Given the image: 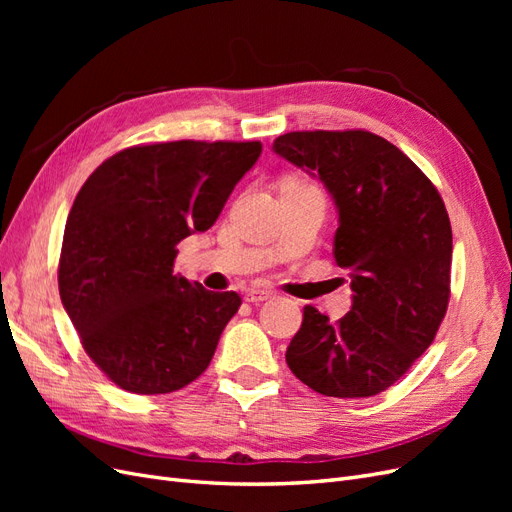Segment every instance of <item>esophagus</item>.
Listing matches in <instances>:
<instances>
[{
    "label": "esophagus",
    "mask_w": 512,
    "mask_h": 512,
    "mask_svg": "<svg viewBox=\"0 0 512 512\" xmlns=\"http://www.w3.org/2000/svg\"><path fill=\"white\" fill-rule=\"evenodd\" d=\"M273 290H267V288H258V286H252L250 290L245 292V301H250V303H262V301H267V299H271L273 297Z\"/></svg>",
    "instance_id": "esophagus-1"
}]
</instances>
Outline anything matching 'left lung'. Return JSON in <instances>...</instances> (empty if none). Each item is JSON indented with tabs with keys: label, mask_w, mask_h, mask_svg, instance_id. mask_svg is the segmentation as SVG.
I'll return each instance as SVG.
<instances>
[{
	"label": "left lung",
	"mask_w": 512,
	"mask_h": 512,
	"mask_svg": "<svg viewBox=\"0 0 512 512\" xmlns=\"http://www.w3.org/2000/svg\"><path fill=\"white\" fill-rule=\"evenodd\" d=\"M273 151L329 190L339 215L333 254L352 288L350 312L337 322L305 305L286 363L320 395H378L431 346L446 314V207L423 170L378 134L288 132Z\"/></svg>",
	"instance_id": "obj_1"
}]
</instances>
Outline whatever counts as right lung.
<instances>
[{
  "instance_id": "1",
  "label": "right lung",
  "mask_w": 512,
  "mask_h": 512,
  "mask_svg": "<svg viewBox=\"0 0 512 512\" xmlns=\"http://www.w3.org/2000/svg\"><path fill=\"white\" fill-rule=\"evenodd\" d=\"M260 151L258 141L138 145L102 162L76 194L59 297L119 389L173 393L209 367L241 297L173 273L177 245L215 224Z\"/></svg>"
}]
</instances>
